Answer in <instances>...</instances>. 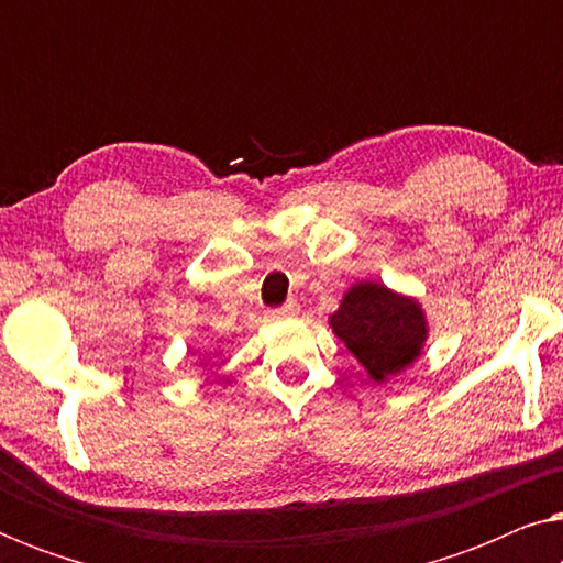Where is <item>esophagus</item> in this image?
<instances>
[{"label":"esophagus","mask_w":563,"mask_h":563,"mask_svg":"<svg viewBox=\"0 0 563 563\" xmlns=\"http://www.w3.org/2000/svg\"><path fill=\"white\" fill-rule=\"evenodd\" d=\"M297 312H299V305L297 302H287L284 307H279V310L268 312V318H272V320H289V318H295Z\"/></svg>","instance_id":"esophagus-1"}]
</instances>
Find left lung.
<instances>
[{
  "label": "left lung",
  "instance_id": "1",
  "mask_svg": "<svg viewBox=\"0 0 563 563\" xmlns=\"http://www.w3.org/2000/svg\"><path fill=\"white\" fill-rule=\"evenodd\" d=\"M328 325L376 384H387L391 376L410 368L430 333L418 297L372 279L349 287Z\"/></svg>",
  "mask_w": 563,
  "mask_h": 563
}]
</instances>
